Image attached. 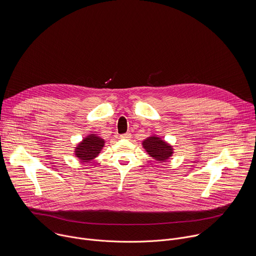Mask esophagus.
<instances>
[{"label": "esophagus", "instance_id": "1", "mask_svg": "<svg viewBox=\"0 0 256 256\" xmlns=\"http://www.w3.org/2000/svg\"><path fill=\"white\" fill-rule=\"evenodd\" d=\"M120 138H130V132H126V134H122L120 136Z\"/></svg>", "mask_w": 256, "mask_h": 256}]
</instances>
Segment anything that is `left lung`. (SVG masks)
Returning a JSON list of instances; mask_svg holds the SVG:
<instances>
[{
    "label": "left lung",
    "mask_w": 256,
    "mask_h": 256,
    "mask_svg": "<svg viewBox=\"0 0 256 256\" xmlns=\"http://www.w3.org/2000/svg\"><path fill=\"white\" fill-rule=\"evenodd\" d=\"M142 147L151 157L160 162H165L173 153L171 146L158 136H150L142 142Z\"/></svg>",
    "instance_id": "1"
}]
</instances>
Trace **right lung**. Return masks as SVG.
Segmentation results:
<instances>
[{
    "mask_svg": "<svg viewBox=\"0 0 256 256\" xmlns=\"http://www.w3.org/2000/svg\"><path fill=\"white\" fill-rule=\"evenodd\" d=\"M103 146L104 140L101 138L96 136L95 134H90L79 144L76 148V155L81 161L88 162L98 156Z\"/></svg>",
    "mask_w": 256,
    "mask_h": 256,
    "instance_id": "add662e5",
    "label": "right lung"
}]
</instances>
